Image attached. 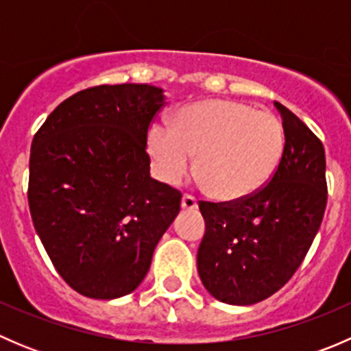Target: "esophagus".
Returning a JSON list of instances; mask_svg holds the SVG:
<instances>
[{"instance_id": "1", "label": "esophagus", "mask_w": 351, "mask_h": 351, "mask_svg": "<svg viewBox=\"0 0 351 351\" xmlns=\"http://www.w3.org/2000/svg\"><path fill=\"white\" fill-rule=\"evenodd\" d=\"M198 207L197 198L193 195H183L182 198V208L183 210H195Z\"/></svg>"}]
</instances>
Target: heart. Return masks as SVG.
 Masks as SVG:
<instances>
[{
    "mask_svg": "<svg viewBox=\"0 0 351 351\" xmlns=\"http://www.w3.org/2000/svg\"><path fill=\"white\" fill-rule=\"evenodd\" d=\"M280 120L267 110L231 100H210L182 108L175 130L153 123L147 151L162 182L176 185L195 173L219 200H241L263 189L284 156Z\"/></svg>",
    "mask_w": 351,
    "mask_h": 351,
    "instance_id": "obj_1",
    "label": "heart"
}]
</instances>
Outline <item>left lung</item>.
I'll list each match as a JSON object with an SVG mask.
<instances>
[{"mask_svg":"<svg viewBox=\"0 0 351 351\" xmlns=\"http://www.w3.org/2000/svg\"><path fill=\"white\" fill-rule=\"evenodd\" d=\"M275 107L285 147L270 182L241 200L198 204L205 221L198 275L215 299L232 306L260 302L292 278L326 208L323 143L289 108Z\"/></svg>","mask_w":351,"mask_h":351,"instance_id":"1","label":"left lung"}]
</instances>
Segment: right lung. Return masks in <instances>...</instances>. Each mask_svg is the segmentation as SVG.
Here are the masks:
<instances>
[{"label": "right lung", "instance_id": "obj_1", "mask_svg": "<svg viewBox=\"0 0 351 351\" xmlns=\"http://www.w3.org/2000/svg\"><path fill=\"white\" fill-rule=\"evenodd\" d=\"M166 105L151 84L77 91L32 141L28 205L35 231L71 289L127 295L147 275L182 192L149 175L147 130Z\"/></svg>", "mask_w": 351, "mask_h": 351}]
</instances>
